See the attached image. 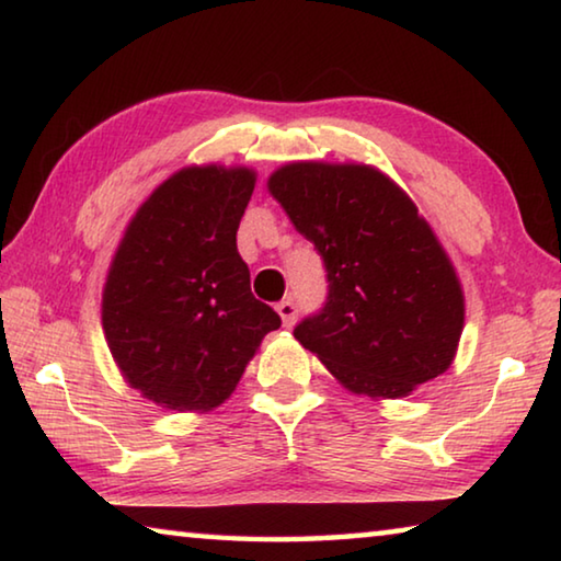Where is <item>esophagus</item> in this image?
Masks as SVG:
<instances>
[{
	"label": "esophagus",
	"mask_w": 561,
	"mask_h": 561,
	"mask_svg": "<svg viewBox=\"0 0 561 561\" xmlns=\"http://www.w3.org/2000/svg\"><path fill=\"white\" fill-rule=\"evenodd\" d=\"M277 314L282 317V324H284V327H291L294 321H297L299 309H297V304H294L291 299H282V301L277 304Z\"/></svg>",
	"instance_id": "34e87169"
}]
</instances>
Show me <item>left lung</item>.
Returning a JSON list of instances; mask_svg holds the SVG:
<instances>
[{
	"label": "left lung",
	"mask_w": 561,
	"mask_h": 561,
	"mask_svg": "<svg viewBox=\"0 0 561 561\" xmlns=\"http://www.w3.org/2000/svg\"><path fill=\"white\" fill-rule=\"evenodd\" d=\"M267 187L327 270V301L294 329L299 344L348 391L374 398H403L448 371L465 299L411 197L354 163H289Z\"/></svg>",
	"instance_id": "obj_1"
}]
</instances>
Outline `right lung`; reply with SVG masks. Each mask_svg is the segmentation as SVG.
I'll return each mask as SVG.
<instances>
[{
	"instance_id": "obj_1",
	"label": "right lung",
	"mask_w": 561,
	"mask_h": 561,
	"mask_svg": "<svg viewBox=\"0 0 561 561\" xmlns=\"http://www.w3.org/2000/svg\"><path fill=\"white\" fill-rule=\"evenodd\" d=\"M247 168H183L138 207L103 287V331L130 388L170 411H213L282 319L254 299L237 227Z\"/></svg>"
}]
</instances>
